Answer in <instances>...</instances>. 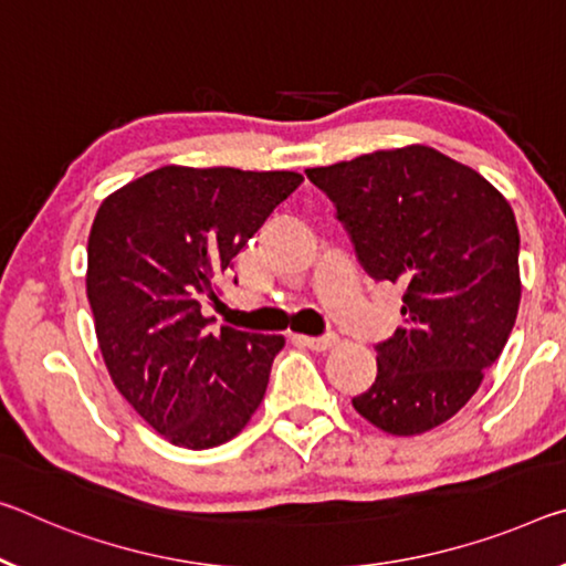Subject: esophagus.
Here are the masks:
<instances>
[{
    "instance_id": "1",
    "label": "esophagus",
    "mask_w": 566,
    "mask_h": 566,
    "mask_svg": "<svg viewBox=\"0 0 566 566\" xmlns=\"http://www.w3.org/2000/svg\"><path fill=\"white\" fill-rule=\"evenodd\" d=\"M300 343L310 349H317V353H325V349L337 345V335H322V337H300Z\"/></svg>"
}]
</instances>
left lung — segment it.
Listing matches in <instances>:
<instances>
[{
    "instance_id": "1",
    "label": "left lung",
    "mask_w": 566,
    "mask_h": 566,
    "mask_svg": "<svg viewBox=\"0 0 566 566\" xmlns=\"http://www.w3.org/2000/svg\"><path fill=\"white\" fill-rule=\"evenodd\" d=\"M335 203L355 254L402 286V325L375 345L378 378L355 410L392 436L453 418L499 360L516 322L518 227L476 170L428 146L307 168Z\"/></svg>"
}]
</instances>
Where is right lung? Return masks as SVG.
Here are the masks:
<instances>
[{
  "label": "right lung",
  "mask_w": 566,
  "mask_h": 566,
  "mask_svg": "<svg viewBox=\"0 0 566 566\" xmlns=\"http://www.w3.org/2000/svg\"><path fill=\"white\" fill-rule=\"evenodd\" d=\"M304 178L164 166L107 196L87 239V300L107 373L168 443L234 438L262 402L282 335L209 329L201 300Z\"/></svg>",
  "instance_id": "add662e5"
}]
</instances>
